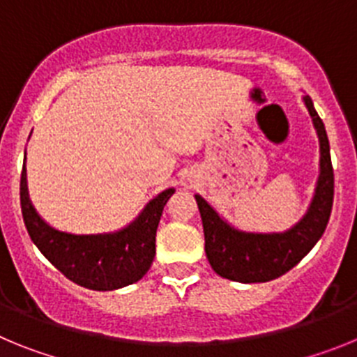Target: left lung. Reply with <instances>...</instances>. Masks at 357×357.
<instances>
[{"label": "left lung", "instance_id": "8db88e82", "mask_svg": "<svg viewBox=\"0 0 357 357\" xmlns=\"http://www.w3.org/2000/svg\"><path fill=\"white\" fill-rule=\"evenodd\" d=\"M320 139V176L307 214L293 229L280 234H254L230 227L200 195H195L200 209L206 254L214 272L236 282H268L284 275L317 245L329 223L334 198V172L324 121L311 98L304 96Z\"/></svg>", "mask_w": 357, "mask_h": 357}]
</instances>
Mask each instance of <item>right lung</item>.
<instances>
[{
  "label": "right lung",
  "instance_id": "1",
  "mask_svg": "<svg viewBox=\"0 0 357 357\" xmlns=\"http://www.w3.org/2000/svg\"><path fill=\"white\" fill-rule=\"evenodd\" d=\"M173 193L175 189L162 191L134 223L119 232L77 236L55 230L40 220L28 198L24 166L19 184L21 213L31 241L59 272L94 291H110L143 279L155 257L157 227Z\"/></svg>",
  "mask_w": 357,
  "mask_h": 357
}]
</instances>
